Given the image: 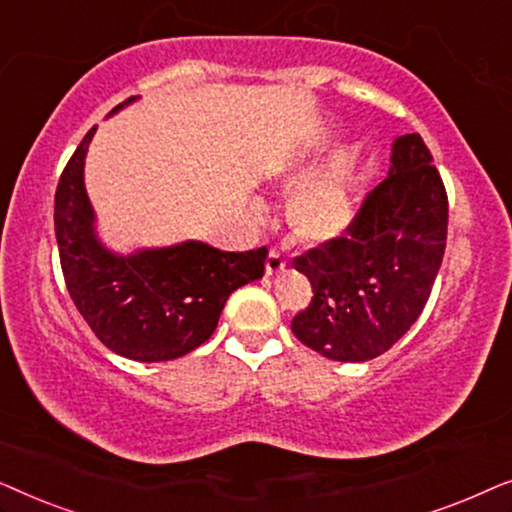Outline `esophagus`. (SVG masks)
I'll list each match as a JSON object with an SVG mask.
<instances>
[{"instance_id":"1","label":"esophagus","mask_w":512,"mask_h":512,"mask_svg":"<svg viewBox=\"0 0 512 512\" xmlns=\"http://www.w3.org/2000/svg\"><path fill=\"white\" fill-rule=\"evenodd\" d=\"M284 258H282V254H279V251H275V249H270V254H268V261H265V275L268 277H275V275H279V272L284 270Z\"/></svg>"}]
</instances>
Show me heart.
Here are the masks:
<instances>
[{
	"instance_id": "1",
	"label": "heart",
	"mask_w": 512,
	"mask_h": 512,
	"mask_svg": "<svg viewBox=\"0 0 512 512\" xmlns=\"http://www.w3.org/2000/svg\"><path fill=\"white\" fill-rule=\"evenodd\" d=\"M303 167V158L286 160L277 181L291 186L303 174ZM354 216V156L340 146L293 188L286 200V223L298 242L319 247L340 240L352 226Z\"/></svg>"
}]
</instances>
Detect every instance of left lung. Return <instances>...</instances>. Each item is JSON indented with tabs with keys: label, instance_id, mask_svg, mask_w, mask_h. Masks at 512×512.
<instances>
[{
	"label": "left lung",
	"instance_id": "obj_1",
	"mask_svg": "<svg viewBox=\"0 0 512 512\" xmlns=\"http://www.w3.org/2000/svg\"><path fill=\"white\" fill-rule=\"evenodd\" d=\"M431 163L417 132L396 137L387 179L347 237L296 258L314 293L291 324L303 345L333 361H370L419 319L447 242V193Z\"/></svg>",
	"mask_w": 512,
	"mask_h": 512
}]
</instances>
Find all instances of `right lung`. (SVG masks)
Masks as SVG:
<instances>
[{
  "label": "right lung",
  "instance_id": "right-lung-1",
  "mask_svg": "<svg viewBox=\"0 0 512 512\" xmlns=\"http://www.w3.org/2000/svg\"><path fill=\"white\" fill-rule=\"evenodd\" d=\"M137 97L111 109L114 116ZM93 128L55 191V240L69 296L93 333L125 359H179L212 338L230 293L263 277L268 249L221 251L186 240L118 254L97 235L83 181Z\"/></svg>",
  "mask_w": 512,
  "mask_h": 512
}]
</instances>
